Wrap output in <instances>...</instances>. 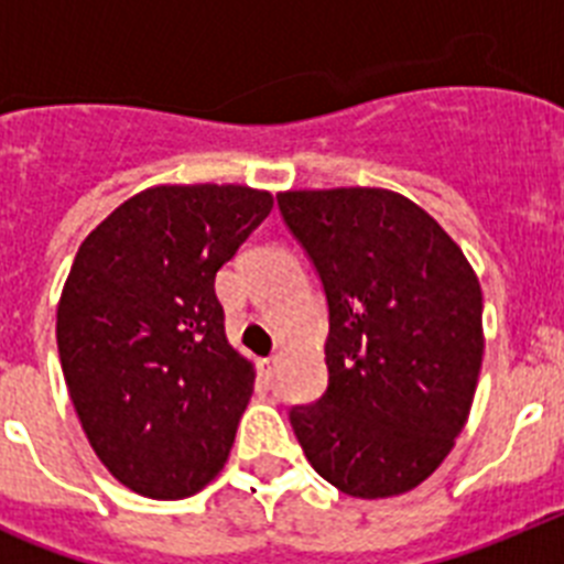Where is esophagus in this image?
<instances>
[{"label": "esophagus", "instance_id": "esophagus-1", "mask_svg": "<svg viewBox=\"0 0 564 564\" xmlns=\"http://www.w3.org/2000/svg\"><path fill=\"white\" fill-rule=\"evenodd\" d=\"M276 364L279 358H259V372H262L265 381H273V376H276Z\"/></svg>", "mask_w": 564, "mask_h": 564}]
</instances>
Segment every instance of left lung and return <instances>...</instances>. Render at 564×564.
<instances>
[{
  "instance_id": "left-lung-1",
  "label": "left lung",
  "mask_w": 564,
  "mask_h": 564,
  "mask_svg": "<svg viewBox=\"0 0 564 564\" xmlns=\"http://www.w3.org/2000/svg\"><path fill=\"white\" fill-rule=\"evenodd\" d=\"M276 197L330 307L327 392L291 412L293 432L344 495H406L446 460L475 403L480 279L441 223L390 188Z\"/></svg>"
}]
</instances>
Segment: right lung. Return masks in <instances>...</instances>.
<instances>
[{"mask_svg":"<svg viewBox=\"0 0 564 564\" xmlns=\"http://www.w3.org/2000/svg\"><path fill=\"white\" fill-rule=\"evenodd\" d=\"M271 208L265 188L163 183L78 248L58 358L89 446L134 495L183 500L226 466L257 370L228 344L214 276Z\"/></svg>","mask_w":564,"mask_h":564,"instance_id":"add662e5","label":"right lung"}]
</instances>
